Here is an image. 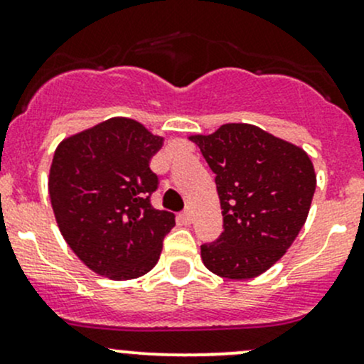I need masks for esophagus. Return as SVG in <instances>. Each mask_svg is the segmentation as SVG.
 Returning a JSON list of instances; mask_svg holds the SVG:
<instances>
[{
    "label": "esophagus",
    "instance_id": "esophagus-1",
    "mask_svg": "<svg viewBox=\"0 0 364 364\" xmlns=\"http://www.w3.org/2000/svg\"><path fill=\"white\" fill-rule=\"evenodd\" d=\"M178 221H179V223H181V225H192L193 214L190 213V211L179 213V214H178Z\"/></svg>",
    "mask_w": 364,
    "mask_h": 364
}]
</instances>
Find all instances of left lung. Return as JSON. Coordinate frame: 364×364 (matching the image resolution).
<instances>
[{"mask_svg":"<svg viewBox=\"0 0 364 364\" xmlns=\"http://www.w3.org/2000/svg\"><path fill=\"white\" fill-rule=\"evenodd\" d=\"M216 174L223 232L200 246L204 265L225 279L269 270L296 239L316 192V172L301 148L255 125L227 124L193 136Z\"/></svg>","mask_w":364,"mask_h":364,"instance_id":"obj_1","label":"left lung"}]
</instances>
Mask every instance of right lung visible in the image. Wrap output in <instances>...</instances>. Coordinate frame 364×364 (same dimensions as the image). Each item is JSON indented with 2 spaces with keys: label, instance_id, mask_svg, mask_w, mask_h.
Segmentation results:
<instances>
[{
  "label": "right lung",
  "instance_id": "right-lung-1",
  "mask_svg": "<svg viewBox=\"0 0 364 364\" xmlns=\"http://www.w3.org/2000/svg\"><path fill=\"white\" fill-rule=\"evenodd\" d=\"M162 146L139 122L109 118L64 139L53 153L48 192L68 246L95 274L114 281L144 275L162 252L174 214L156 211L159 176L150 159Z\"/></svg>",
  "mask_w": 364,
  "mask_h": 364
}]
</instances>
